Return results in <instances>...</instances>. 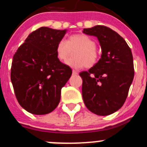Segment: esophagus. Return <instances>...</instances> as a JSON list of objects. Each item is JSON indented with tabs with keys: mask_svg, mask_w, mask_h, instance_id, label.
Returning <instances> with one entry per match:
<instances>
[{
	"mask_svg": "<svg viewBox=\"0 0 147 147\" xmlns=\"http://www.w3.org/2000/svg\"><path fill=\"white\" fill-rule=\"evenodd\" d=\"M72 73H73V75H78V72H77L76 71H75V70H73Z\"/></svg>",
	"mask_w": 147,
	"mask_h": 147,
	"instance_id": "34e87169",
	"label": "esophagus"
}]
</instances>
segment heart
I'll return each mask as SVG.
<instances>
[{
    "label": "heart",
    "mask_w": 147,
    "mask_h": 147,
    "mask_svg": "<svg viewBox=\"0 0 147 147\" xmlns=\"http://www.w3.org/2000/svg\"><path fill=\"white\" fill-rule=\"evenodd\" d=\"M96 46L95 40L90 36L84 33L74 34L66 41L59 40L56 47V55L60 61H64L70 55L71 51L77 49L74 51L76 58L67 61L66 64L74 69L85 66L91 68L97 63L99 57Z\"/></svg>",
    "instance_id": "heart-1"
}]
</instances>
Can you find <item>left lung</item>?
<instances>
[{"label": "left lung", "mask_w": 147, "mask_h": 147, "mask_svg": "<svg viewBox=\"0 0 147 147\" xmlns=\"http://www.w3.org/2000/svg\"><path fill=\"white\" fill-rule=\"evenodd\" d=\"M83 33L96 36L101 46V59L82 78V96L94 114L107 116L124 104L134 76L133 56L124 39L104 26L84 28Z\"/></svg>", "instance_id": "obj_1"}]
</instances>
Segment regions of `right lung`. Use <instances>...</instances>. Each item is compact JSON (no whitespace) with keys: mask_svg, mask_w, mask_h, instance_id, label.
<instances>
[{"mask_svg":"<svg viewBox=\"0 0 147 147\" xmlns=\"http://www.w3.org/2000/svg\"><path fill=\"white\" fill-rule=\"evenodd\" d=\"M67 30L41 27L28 35L13 58L11 79L20 105L28 112L43 115L60 102L61 88L71 69L57 59L56 47Z\"/></svg>","mask_w":147,"mask_h":147,"instance_id":"obj_1","label":"right lung"}]
</instances>
